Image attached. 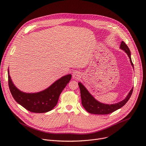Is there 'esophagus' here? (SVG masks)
Returning <instances> with one entry per match:
<instances>
[{
    "mask_svg": "<svg viewBox=\"0 0 146 146\" xmlns=\"http://www.w3.org/2000/svg\"><path fill=\"white\" fill-rule=\"evenodd\" d=\"M72 77L73 78L78 80L81 77V75L78 72H74L72 74Z\"/></svg>",
    "mask_w": 146,
    "mask_h": 146,
    "instance_id": "esophagus-1",
    "label": "esophagus"
}]
</instances>
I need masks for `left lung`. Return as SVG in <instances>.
I'll return each mask as SVG.
<instances>
[{
	"label": "left lung",
	"instance_id": "8db88e82",
	"mask_svg": "<svg viewBox=\"0 0 146 146\" xmlns=\"http://www.w3.org/2000/svg\"><path fill=\"white\" fill-rule=\"evenodd\" d=\"M120 48L127 54L130 59L131 65L133 68V64L131 56V51L127 45L123 41L121 43ZM78 84L80 90L81 103L82 106L88 113L94 114H108L120 109L125 105L126 103L129 100L133 92L132 88L126 98L124 99L122 101L115 104H112V105H108V104L102 103L96 100L81 82H78Z\"/></svg>",
	"mask_w": 146,
	"mask_h": 146
}]
</instances>
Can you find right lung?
Segmentation results:
<instances>
[{
    "mask_svg": "<svg viewBox=\"0 0 146 146\" xmlns=\"http://www.w3.org/2000/svg\"><path fill=\"white\" fill-rule=\"evenodd\" d=\"M71 74L56 80L48 88L37 93H25L19 91L13 84L8 70L9 87L15 100L28 111L43 113L51 111L58 103L62 91L69 82Z\"/></svg>",
    "mask_w": 146,
    "mask_h": 146,
    "instance_id": "1",
    "label": "right lung"
}]
</instances>
